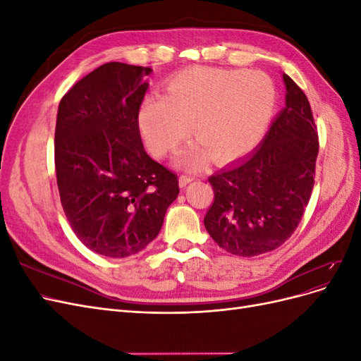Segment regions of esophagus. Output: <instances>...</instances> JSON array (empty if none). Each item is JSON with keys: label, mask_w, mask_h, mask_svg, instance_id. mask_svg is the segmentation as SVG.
Segmentation results:
<instances>
[{"label": "esophagus", "mask_w": 361, "mask_h": 361, "mask_svg": "<svg viewBox=\"0 0 361 361\" xmlns=\"http://www.w3.org/2000/svg\"><path fill=\"white\" fill-rule=\"evenodd\" d=\"M192 180H194L192 176H188V174H182V176L179 178V185L180 187H185V185H188Z\"/></svg>", "instance_id": "34e87169"}]
</instances>
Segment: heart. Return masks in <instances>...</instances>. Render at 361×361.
<instances>
[{
	"instance_id": "1",
	"label": "heart",
	"mask_w": 361,
	"mask_h": 361,
	"mask_svg": "<svg viewBox=\"0 0 361 361\" xmlns=\"http://www.w3.org/2000/svg\"><path fill=\"white\" fill-rule=\"evenodd\" d=\"M276 108L274 84L257 71L191 68L167 84L166 97L149 96L138 126L152 154L164 158L191 134L179 166L199 169L245 155L267 133Z\"/></svg>"
}]
</instances>
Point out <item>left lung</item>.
<instances>
[{"instance_id": "left-lung-1", "label": "left lung", "mask_w": 361, "mask_h": 361, "mask_svg": "<svg viewBox=\"0 0 361 361\" xmlns=\"http://www.w3.org/2000/svg\"><path fill=\"white\" fill-rule=\"evenodd\" d=\"M286 106L247 159L209 179L214 202L204 227L228 253H269L298 227L314 185L319 150L307 96L285 73Z\"/></svg>"}]
</instances>
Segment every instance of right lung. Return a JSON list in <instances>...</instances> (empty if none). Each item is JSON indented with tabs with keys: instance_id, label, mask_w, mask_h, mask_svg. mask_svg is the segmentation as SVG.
Returning a JSON list of instances; mask_svg holds the SVG:
<instances>
[{
	"instance_id": "1",
	"label": "right lung",
	"mask_w": 361,
	"mask_h": 361,
	"mask_svg": "<svg viewBox=\"0 0 361 361\" xmlns=\"http://www.w3.org/2000/svg\"><path fill=\"white\" fill-rule=\"evenodd\" d=\"M150 68L105 63L61 97L56 125L60 200L80 241L126 257L158 236L178 176L143 147L138 113Z\"/></svg>"
}]
</instances>
